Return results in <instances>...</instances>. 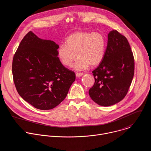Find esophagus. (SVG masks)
I'll list each match as a JSON object with an SVG mask.
<instances>
[{
    "instance_id": "1",
    "label": "esophagus",
    "mask_w": 151,
    "mask_h": 151,
    "mask_svg": "<svg viewBox=\"0 0 151 151\" xmlns=\"http://www.w3.org/2000/svg\"><path fill=\"white\" fill-rule=\"evenodd\" d=\"M83 75V73H76V76L78 78H79Z\"/></svg>"
}]
</instances>
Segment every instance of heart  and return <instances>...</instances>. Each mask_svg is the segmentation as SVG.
Returning <instances> with one entry per match:
<instances>
[{"instance_id": "obj_1", "label": "heart", "mask_w": 151, "mask_h": 151, "mask_svg": "<svg viewBox=\"0 0 151 151\" xmlns=\"http://www.w3.org/2000/svg\"><path fill=\"white\" fill-rule=\"evenodd\" d=\"M65 44L58 48V57L64 66L71 67L76 55L78 59L74 65L76 70H83L89 65L91 67L98 65L105 55L106 40L99 32H73L66 38Z\"/></svg>"}]
</instances>
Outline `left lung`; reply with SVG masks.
Instances as JSON below:
<instances>
[{
    "label": "left lung",
    "mask_w": 151,
    "mask_h": 151,
    "mask_svg": "<svg viewBox=\"0 0 151 151\" xmlns=\"http://www.w3.org/2000/svg\"><path fill=\"white\" fill-rule=\"evenodd\" d=\"M134 70V58L127 38L116 30L111 31L104 59L92 71L95 83L89 90L90 97L104 107L121 101L128 92Z\"/></svg>",
    "instance_id": "left-lung-1"
}]
</instances>
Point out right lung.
Here are the masks:
<instances>
[{
	"instance_id": "add662e5",
	"label": "right lung",
	"mask_w": 151,
	"mask_h": 151,
	"mask_svg": "<svg viewBox=\"0 0 151 151\" xmlns=\"http://www.w3.org/2000/svg\"><path fill=\"white\" fill-rule=\"evenodd\" d=\"M59 45L29 31L21 41L12 62L17 90L35 108L47 110L58 106L68 95L76 76L58 55Z\"/></svg>"
}]
</instances>
